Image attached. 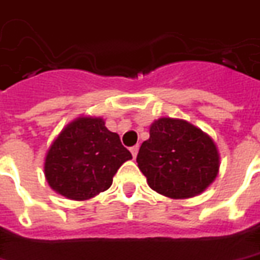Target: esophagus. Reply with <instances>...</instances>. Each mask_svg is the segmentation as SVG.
Wrapping results in <instances>:
<instances>
[{
  "mask_svg": "<svg viewBox=\"0 0 260 260\" xmlns=\"http://www.w3.org/2000/svg\"><path fill=\"white\" fill-rule=\"evenodd\" d=\"M130 152H132L133 158H136L138 153V145H134V147H132V148H130Z\"/></svg>",
  "mask_w": 260,
  "mask_h": 260,
  "instance_id": "1",
  "label": "esophagus"
}]
</instances>
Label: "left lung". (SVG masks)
I'll use <instances>...</instances> for the list:
<instances>
[{
    "instance_id": "8db88e82",
    "label": "left lung",
    "mask_w": 260,
    "mask_h": 260,
    "mask_svg": "<svg viewBox=\"0 0 260 260\" xmlns=\"http://www.w3.org/2000/svg\"><path fill=\"white\" fill-rule=\"evenodd\" d=\"M137 164L152 190L183 200L205 190L216 179L220 162L213 140L201 128L185 120L162 117L149 128Z\"/></svg>"
}]
</instances>
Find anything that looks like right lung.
Segmentation results:
<instances>
[{"mask_svg":"<svg viewBox=\"0 0 260 260\" xmlns=\"http://www.w3.org/2000/svg\"><path fill=\"white\" fill-rule=\"evenodd\" d=\"M132 153L101 117H79L68 124L45 156L51 188L69 200L83 201L108 190L113 176Z\"/></svg>","mask_w":260,"mask_h":260,"instance_id":"add662e5","label":"right lung"}]
</instances>
